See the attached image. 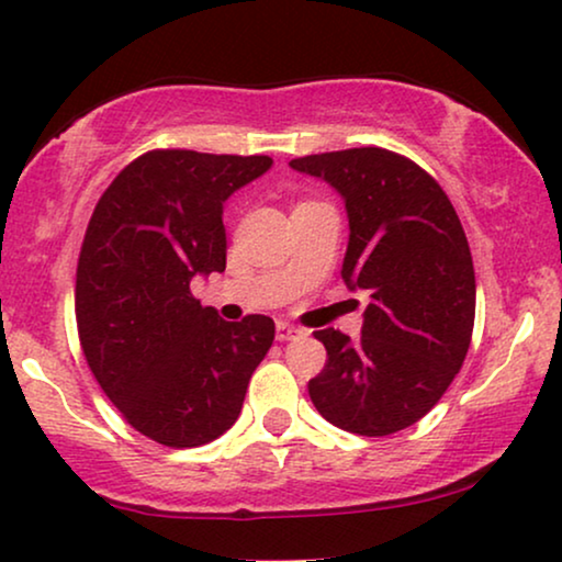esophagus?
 Wrapping results in <instances>:
<instances>
[{"instance_id":"34e87169","label":"esophagus","mask_w":562,"mask_h":562,"mask_svg":"<svg viewBox=\"0 0 562 562\" xmlns=\"http://www.w3.org/2000/svg\"><path fill=\"white\" fill-rule=\"evenodd\" d=\"M301 334H303L301 328L288 324V321H277V341H290V339H295V336H301Z\"/></svg>"}]
</instances>
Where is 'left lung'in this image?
I'll list each match as a JSON object with an SVG mask.
<instances>
[{"mask_svg":"<svg viewBox=\"0 0 562 562\" xmlns=\"http://www.w3.org/2000/svg\"><path fill=\"white\" fill-rule=\"evenodd\" d=\"M290 167L344 198L341 277L368 290L362 336L313 331L326 364L308 383L318 414L359 437H385L429 414L465 362L475 272L462 223L437 179L406 156L364 146Z\"/></svg>","mask_w":562,"mask_h":562,"instance_id":"obj_1","label":"left lung"}]
</instances>
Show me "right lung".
<instances>
[{
    "instance_id": "add662e5",
    "label": "right lung",
    "mask_w": 562,
    "mask_h": 562,
    "mask_svg": "<svg viewBox=\"0 0 562 562\" xmlns=\"http://www.w3.org/2000/svg\"><path fill=\"white\" fill-rule=\"evenodd\" d=\"M269 156L156 148L102 192L77 267L81 351L133 429L200 447L241 414L274 321H223L192 297L194 274L226 269L223 203L265 175Z\"/></svg>"
}]
</instances>
